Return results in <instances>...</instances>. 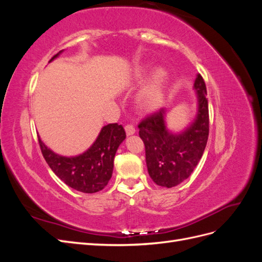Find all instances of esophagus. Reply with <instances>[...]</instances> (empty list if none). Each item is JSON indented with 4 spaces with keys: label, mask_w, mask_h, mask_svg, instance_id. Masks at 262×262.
I'll return each mask as SVG.
<instances>
[{
    "label": "esophagus",
    "mask_w": 262,
    "mask_h": 262,
    "mask_svg": "<svg viewBox=\"0 0 262 262\" xmlns=\"http://www.w3.org/2000/svg\"><path fill=\"white\" fill-rule=\"evenodd\" d=\"M124 130H125V133H126V136H128V137L132 136V134L136 133V128H134L132 124H126L124 126Z\"/></svg>",
    "instance_id": "esophagus-1"
}]
</instances>
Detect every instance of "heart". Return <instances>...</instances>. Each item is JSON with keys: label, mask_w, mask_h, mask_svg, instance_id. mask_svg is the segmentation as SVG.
Segmentation results:
<instances>
[{"label": "heart", "mask_w": 262, "mask_h": 262, "mask_svg": "<svg viewBox=\"0 0 262 262\" xmlns=\"http://www.w3.org/2000/svg\"><path fill=\"white\" fill-rule=\"evenodd\" d=\"M146 75L147 70L141 69L136 76L138 80L142 81ZM167 78L168 72L165 68L160 67L153 71L147 84L139 94L138 101L142 109L147 110V112H153V110H156L162 106L165 98V89Z\"/></svg>", "instance_id": "b5f03b06"}]
</instances>
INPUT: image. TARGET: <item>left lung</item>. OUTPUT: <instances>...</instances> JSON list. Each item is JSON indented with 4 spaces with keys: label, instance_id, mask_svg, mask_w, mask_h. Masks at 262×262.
Wrapping results in <instances>:
<instances>
[{
    "label": "left lung",
    "instance_id": "left-lung-1",
    "mask_svg": "<svg viewBox=\"0 0 262 262\" xmlns=\"http://www.w3.org/2000/svg\"><path fill=\"white\" fill-rule=\"evenodd\" d=\"M196 115L180 132L166 125L167 110L162 108L139 124L140 138L145 145L149 177L156 185L171 188L186 180L200 162L209 137V105L207 87L200 74L193 84Z\"/></svg>",
    "mask_w": 262,
    "mask_h": 262
}]
</instances>
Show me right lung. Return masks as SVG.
<instances>
[{
	"mask_svg": "<svg viewBox=\"0 0 262 262\" xmlns=\"http://www.w3.org/2000/svg\"><path fill=\"white\" fill-rule=\"evenodd\" d=\"M62 51L49 62L58 58ZM124 139L123 126L109 123L102 126L97 139L84 153L62 156L54 153L38 137L41 153L52 171L69 187L84 193H95L107 186L113 176L116 152Z\"/></svg>",
	"mask_w": 262,
	"mask_h": 262,
	"instance_id": "1",
	"label": "right lung"
}]
</instances>
